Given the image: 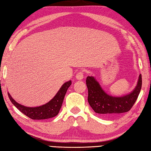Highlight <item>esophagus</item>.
<instances>
[{
	"label": "esophagus",
	"mask_w": 151,
	"mask_h": 151,
	"mask_svg": "<svg viewBox=\"0 0 151 151\" xmlns=\"http://www.w3.org/2000/svg\"><path fill=\"white\" fill-rule=\"evenodd\" d=\"M76 78L77 79H78V80H81V79H83V78H84L83 70L79 71V72L76 74Z\"/></svg>",
	"instance_id": "1"
}]
</instances>
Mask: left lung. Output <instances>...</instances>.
I'll return each instance as SVG.
<instances>
[{"instance_id": "8db88e82", "label": "left lung", "mask_w": 151, "mask_h": 151, "mask_svg": "<svg viewBox=\"0 0 151 151\" xmlns=\"http://www.w3.org/2000/svg\"><path fill=\"white\" fill-rule=\"evenodd\" d=\"M88 102L95 112L101 116L127 112L132 109L141 91V74L139 75L137 85L132 92L126 95L116 96L104 91L101 85L93 76H87Z\"/></svg>"}]
</instances>
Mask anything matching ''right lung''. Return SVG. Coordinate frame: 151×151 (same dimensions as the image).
<instances>
[{"label": "right lung", "mask_w": 151, "mask_h": 151, "mask_svg": "<svg viewBox=\"0 0 151 151\" xmlns=\"http://www.w3.org/2000/svg\"><path fill=\"white\" fill-rule=\"evenodd\" d=\"M71 84H72L71 80L64 83L56 95L49 102L41 106L36 107L25 106L24 105L18 103L12 97L9 93H8V95L12 103L27 117L33 120H45V119L55 117L59 113L65 95Z\"/></svg>", "instance_id": "1"}]
</instances>
